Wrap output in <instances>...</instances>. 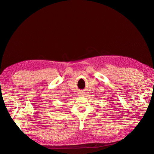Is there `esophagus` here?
Wrapping results in <instances>:
<instances>
[{
	"label": "esophagus",
	"mask_w": 154,
	"mask_h": 154,
	"mask_svg": "<svg viewBox=\"0 0 154 154\" xmlns=\"http://www.w3.org/2000/svg\"><path fill=\"white\" fill-rule=\"evenodd\" d=\"M79 94H80V95H82V94H83V93H79Z\"/></svg>",
	"instance_id": "34e87169"
}]
</instances>
